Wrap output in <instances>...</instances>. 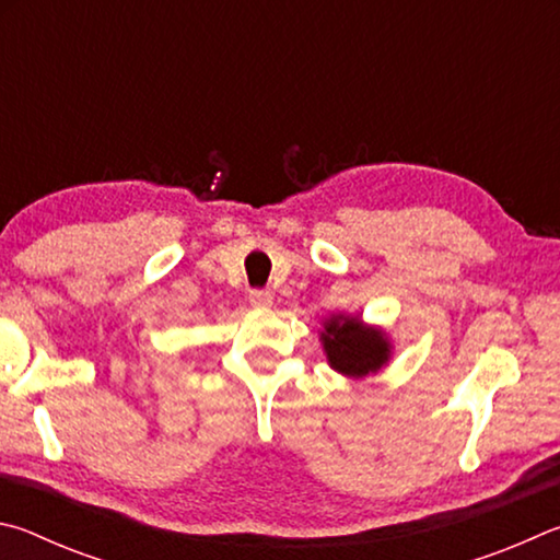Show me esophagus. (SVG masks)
<instances>
[{
	"label": "esophagus",
	"mask_w": 560,
	"mask_h": 560,
	"mask_svg": "<svg viewBox=\"0 0 560 560\" xmlns=\"http://www.w3.org/2000/svg\"><path fill=\"white\" fill-rule=\"evenodd\" d=\"M248 300H250V305H253L255 310H268V307H272V292H270V290H253Z\"/></svg>",
	"instance_id": "esophagus-1"
}]
</instances>
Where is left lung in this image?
<instances>
[{
    "mask_svg": "<svg viewBox=\"0 0 560 560\" xmlns=\"http://www.w3.org/2000/svg\"><path fill=\"white\" fill-rule=\"evenodd\" d=\"M319 341L327 364L347 378H369L388 366L394 359V345L384 327L366 325L361 315L335 312L322 319Z\"/></svg>",
    "mask_w": 560,
    "mask_h": 560,
    "instance_id": "obj_1",
    "label": "left lung"
}]
</instances>
